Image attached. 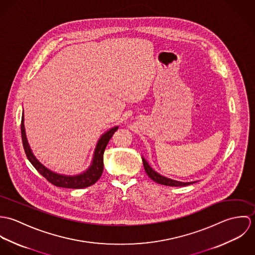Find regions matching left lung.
<instances>
[{
    "instance_id": "8db88e82",
    "label": "left lung",
    "mask_w": 255,
    "mask_h": 255,
    "mask_svg": "<svg viewBox=\"0 0 255 255\" xmlns=\"http://www.w3.org/2000/svg\"><path fill=\"white\" fill-rule=\"evenodd\" d=\"M142 162H143V166H144L146 174L148 175V177H149L151 180H153L154 182H157V183H160V184H163V185H169V186H185V185L194 183V182H177V181H173V180H171V179H167V178H165V177L160 176L159 174H157V173L148 165V163L146 162V160L144 158H142Z\"/></svg>"
}]
</instances>
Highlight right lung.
I'll return each instance as SVG.
<instances>
[{
	"mask_svg": "<svg viewBox=\"0 0 255 255\" xmlns=\"http://www.w3.org/2000/svg\"><path fill=\"white\" fill-rule=\"evenodd\" d=\"M24 117L22 115L21 117V139H22V145L24 148L26 157L30 161V163L34 166V168L37 171L48 181L51 182L52 184L60 187H66V188H83L90 186L97 182L100 177L102 176L103 173V168H104V163H103V155L104 151L106 149V146L108 144L110 139L112 138L113 134L115 133L116 130H118V127H115L111 128L109 131H107L105 134L102 135L100 140L98 141V144L96 146L95 153H94V158L91 167L83 174L74 176V177H67V176H62L55 174L45 168L42 164H40L37 161L36 158L32 154L30 147L28 145L26 135H25V129H24Z\"/></svg>",
	"mask_w": 255,
	"mask_h": 255,
	"instance_id": "1",
	"label": "right lung"
}]
</instances>
